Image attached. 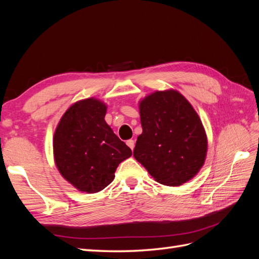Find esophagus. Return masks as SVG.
Masks as SVG:
<instances>
[{"instance_id":"obj_1","label":"esophagus","mask_w":259,"mask_h":259,"mask_svg":"<svg viewBox=\"0 0 259 259\" xmlns=\"http://www.w3.org/2000/svg\"><path fill=\"white\" fill-rule=\"evenodd\" d=\"M126 145L132 149V150H134V147H135V142L133 139H128L126 142Z\"/></svg>"}]
</instances>
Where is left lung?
I'll return each instance as SVG.
<instances>
[{"instance_id":"obj_1","label":"left lung","mask_w":259,"mask_h":259,"mask_svg":"<svg viewBox=\"0 0 259 259\" xmlns=\"http://www.w3.org/2000/svg\"><path fill=\"white\" fill-rule=\"evenodd\" d=\"M143 133L134 158L156 182L180 186L204 164L207 138L198 113L174 90L154 92L139 103Z\"/></svg>"}]
</instances>
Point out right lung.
Here are the masks:
<instances>
[{"instance_id":"obj_1","label":"right lung","mask_w":259,"mask_h":259,"mask_svg":"<svg viewBox=\"0 0 259 259\" xmlns=\"http://www.w3.org/2000/svg\"><path fill=\"white\" fill-rule=\"evenodd\" d=\"M107 106L96 98L76 101L55 131L54 159L59 173L77 190L101 191L114 179L132 150L106 123Z\"/></svg>"}]
</instances>
